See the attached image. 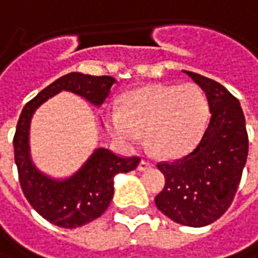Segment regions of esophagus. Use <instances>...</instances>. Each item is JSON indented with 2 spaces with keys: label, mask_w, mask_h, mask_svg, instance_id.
I'll use <instances>...</instances> for the list:
<instances>
[{
  "label": "esophagus",
  "mask_w": 258,
  "mask_h": 258,
  "mask_svg": "<svg viewBox=\"0 0 258 258\" xmlns=\"http://www.w3.org/2000/svg\"><path fill=\"white\" fill-rule=\"evenodd\" d=\"M151 168H152L151 162L144 161V159L140 162V165H138V169H140V171H148V169H151Z\"/></svg>",
  "instance_id": "obj_1"
}]
</instances>
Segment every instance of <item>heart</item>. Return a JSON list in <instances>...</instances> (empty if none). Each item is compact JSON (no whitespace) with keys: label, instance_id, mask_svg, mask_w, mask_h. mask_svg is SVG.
Here are the masks:
<instances>
[{"label":"heart","instance_id":"b5f03b06","mask_svg":"<svg viewBox=\"0 0 258 258\" xmlns=\"http://www.w3.org/2000/svg\"><path fill=\"white\" fill-rule=\"evenodd\" d=\"M209 100L202 87L150 85L127 93L120 111L106 117L111 136L124 145L147 143L159 157L176 158L190 152L202 138L209 120Z\"/></svg>","mask_w":258,"mask_h":258}]
</instances>
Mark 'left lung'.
Listing matches in <instances>:
<instances>
[{"instance_id": "8db88e82", "label": "left lung", "mask_w": 258, "mask_h": 258, "mask_svg": "<svg viewBox=\"0 0 258 258\" xmlns=\"http://www.w3.org/2000/svg\"><path fill=\"white\" fill-rule=\"evenodd\" d=\"M183 73L206 93L212 115L194 151L158 164L165 186L155 205L175 223L203 227L232 205L246 165L248 138L239 100L212 79L188 70Z\"/></svg>"}]
</instances>
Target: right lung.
Instances as JSON below:
<instances>
[{"mask_svg":"<svg viewBox=\"0 0 258 258\" xmlns=\"http://www.w3.org/2000/svg\"><path fill=\"white\" fill-rule=\"evenodd\" d=\"M117 80L111 76H90L72 72L45 87L26 103L19 115L14 137L15 164L24 195L43 219L63 229H76L100 217L114 195V176L134 171L141 159L121 158L99 147L76 172L64 178L42 172L31 155V121L35 111L62 92L83 97L94 107H101Z\"/></svg>","mask_w":258,"mask_h":258,"instance_id":"obj_1","label":"right lung"}]
</instances>
